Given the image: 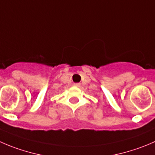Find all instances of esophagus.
Returning a JSON list of instances; mask_svg holds the SVG:
<instances>
[{"instance_id": "1", "label": "esophagus", "mask_w": 155, "mask_h": 155, "mask_svg": "<svg viewBox=\"0 0 155 155\" xmlns=\"http://www.w3.org/2000/svg\"><path fill=\"white\" fill-rule=\"evenodd\" d=\"M74 85H75V86H77V87H79V85H80V84H79V83H75V84H74Z\"/></svg>"}]
</instances>
